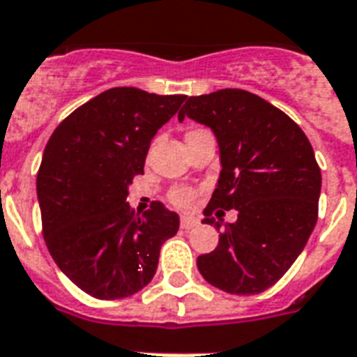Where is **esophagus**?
I'll use <instances>...</instances> for the list:
<instances>
[{"instance_id": "34e87169", "label": "esophagus", "mask_w": 357, "mask_h": 357, "mask_svg": "<svg viewBox=\"0 0 357 357\" xmlns=\"http://www.w3.org/2000/svg\"><path fill=\"white\" fill-rule=\"evenodd\" d=\"M199 224V220L192 218V216H182L181 218V227L182 229H192Z\"/></svg>"}]
</instances>
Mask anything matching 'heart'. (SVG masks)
Wrapping results in <instances>:
<instances>
[{"label": "heart", "instance_id": "b5f03b06", "mask_svg": "<svg viewBox=\"0 0 357 357\" xmlns=\"http://www.w3.org/2000/svg\"><path fill=\"white\" fill-rule=\"evenodd\" d=\"M169 201L178 208H188L195 199V192L192 188H173L169 190Z\"/></svg>", "mask_w": 357, "mask_h": 357}]
</instances>
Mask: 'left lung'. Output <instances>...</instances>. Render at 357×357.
Masks as SVG:
<instances>
[{
  "label": "left lung",
  "mask_w": 357,
  "mask_h": 357,
  "mask_svg": "<svg viewBox=\"0 0 357 357\" xmlns=\"http://www.w3.org/2000/svg\"><path fill=\"white\" fill-rule=\"evenodd\" d=\"M184 116L208 126L220 146L222 171L203 222L220 229L214 211H237L197 269L222 291L261 294L290 269L316 226L321 173L314 150L286 112L239 88L192 96L178 111Z\"/></svg>",
  "instance_id": "left-lung-1"
}]
</instances>
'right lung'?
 I'll return each mask as SVG.
<instances>
[{"instance_id": "1", "label": "right lung", "mask_w": 357, "mask_h": 357, "mask_svg": "<svg viewBox=\"0 0 357 357\" xmlns=\"http://www.w3.org/2000/svg\"><path fill=\"white\" fill-rule=\"evenodd\" d=\"M186 96L131 86L105 90L61 120L37 171L43 237L56 265L96 299L143 290L178 214L160 201L135 213L128 186L141 175L156 131Z\"/></svg>"}]
</instances>
